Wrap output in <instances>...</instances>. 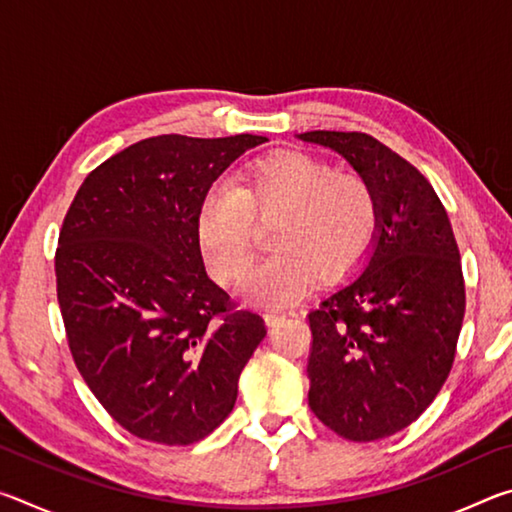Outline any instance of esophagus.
Instances as JSON below:
<instances>
[{"instance_id": "obj_1", "label": "esophagus", "mask_w": 512, "mask_h": 512, "mask_svg": "<svg viewBox=\"0 0 512 512\" xmlns=\"http://www.w3.org/2000/svg\"><path fill=\"white\" fill-rule=\"evenodd\" d=\"M284 318H287V314H284V311H266V314H264V320H266L268 327L280 325Z\"/></svg>"}]
</instances>
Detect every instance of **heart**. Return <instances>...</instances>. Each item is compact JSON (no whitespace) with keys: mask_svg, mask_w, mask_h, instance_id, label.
I'll return each mask as SVG.
<instances>
[{"mask_svg":"<svg viewBox=\"0 0 512 512\" xmlns=\"http://www.w3.org/2000/svg\"><path fill=\"white\" fill-rule=\"evenodd\" d=\"M273 219L264 257L246 277V296L259 305H293L318 280H339L361 264L379 228V196L368 178L336 171L302 151L250 160L235 185L205 194L196 239L221 284L237 282L253 259L255 225Z\"/></svg>","mask_w":512,"mask_h":512,"instance_id":"heart-1","label":"heart"}]
</instances>
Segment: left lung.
<instances>
[{"instance_id": "left-lung-1", "label": "left lung", "mask_w": 512, "mask_h": 512, "mask_svg": "<svg viewBox=\"0 0 512 512\" xmlns=\"http://www.w3.org/2000/svg\"><path fill=\"white\" fill-rule=\"evenodd\" d=\"M379 196L363 271L311 309L309 409L352 443L402 431L436 400L456 357L465 282L452 223L429 180L366 133L311 131Z\"/></svg>"}]
</instances>
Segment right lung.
Here are the masks:
<instances>
[{"mask_svg": "<svg viewBox=\"0 0 512 512\" xmlns=\"http://www.w3.org/2000/svg\"><path fill=\"white\" fill-rule=\"evenodd\" d=\"M262 135H158L108 158L76 192L56 248L69 352L112 420L158 445H192L237 402L266 336L205 273V194Z\"/></svg>", "mask_w": 512, "mask_h": 512, "instance_id": "obj_1", "label": "right lung"}]
</instances>
